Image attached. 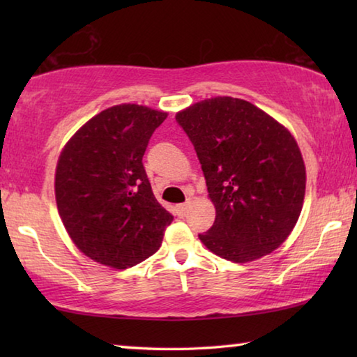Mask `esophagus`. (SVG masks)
I'll return each instance as SVG.
<instances>
[{"label":"esophagus","mask_w":357,"mask_h":357,"mask_svg":"<svg viewBox=\"0 0 357 357\" xmlns=\"http://www.w3.org/2000/svg\"><path fill=\"white\" fill-rule=\"evenodd\" d=\"M187 208H189V204L187 203H183V204H178L176 206V213L179 217H184L185 213H187Z\"/></svg>","instance_id":"1"}]
</instances>
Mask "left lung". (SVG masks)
Instances as JSON below:
<instances>
[{"mask_svg":"<svg viewBox=\"0 0 357 357\" xmlns=\"http://www.w3.org/2000/svg\"><path fill=\"white\" fill-rule=\"evenodd\" d=\"M206 179L215 220L198 234L215 255L247 263L275 250L299 219L305 167L294 137L250 102L213 98L176 114Z\"/></svg>","mask_w":357,"mask_h":357,"instance_id":"obj_1","label":"left lung"}]
</instances>
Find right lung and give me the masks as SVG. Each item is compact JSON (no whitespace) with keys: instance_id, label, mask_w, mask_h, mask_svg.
I'll use <instances>...</instances> for the list:
<instances>
[{"instance_id":"obj_1","label":"right lung","mask_w":357,"mask_h":357,"mask_svg":"<svg viewBox=\"0 0 357 357\" xmlns=\"http://www.w3.org/2000/svg\"><path fill=\"white\" fill-rule=\"evenodd\" d=\"M165 118L135 104L110 107L59 155L58 213L74 244L94 261L126 269L159 250L173 215L155 200L142 160Z\"/></svg>"}]
</instances>
